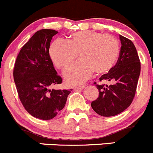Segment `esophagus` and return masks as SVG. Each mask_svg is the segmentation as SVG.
<instances>
[{
	"mask_svg": "<svg viewBox=\"0 0 153 153\" xmlns=\"http://www.w3.org/2000/svg\"><path fill=\"white\" fill-rule=\"evenodd\" d=\"M85 87V85H79V86H76V87L74 88V91H79V90H82Z\"/></svg>",
	"mask_w": 153,
	"mask_h": 153,
	"instance_id": "1",
	"label": "esophagus"
}]
</instances>
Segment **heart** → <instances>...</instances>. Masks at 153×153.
Listing matches in <instances>:
<instances>
[{
	"label": "heart",
	"mask_w": 153,
	"mask_h": 153,
	"mask_svg": "<svg viewBox=\"0 0 153 153\" xmlns=\"http://www.w3.org/2000/svg\"><path fill=\"white\" fill-rule=\"evenodd\" d=\"M120 53V44L115 38L92 30L76 32L68 42L56 39L50 48L51 59L59 69L69 67L79 54L80 61L65 72L69 85L84 82L94 71L97 74L109 72L117 64Z\"/></svg>",
	"instance_id": "obj_1"
}]
</instances>
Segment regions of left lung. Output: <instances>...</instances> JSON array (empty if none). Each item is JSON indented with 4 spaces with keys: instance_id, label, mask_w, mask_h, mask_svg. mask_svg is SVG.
<instances>
[{
    "instance_id": "left-lung-1",
    "label": "left lung",
    "mask_w": 153,
    "mask_h": 153,
    "mask_svg": "<svg viewBox=\"0 0 153 153\" xmlns=\"http://www.w3.org/2000/svg\"><path fill=\"white\" fill-rule=\"evenodd\" d=\"M121 42L118 61L100 81H111L113 84L97 85L99 97L91 102L94 111L103 117L123 112L131 105L137 88L140 73V62L137 51L131 40L120 35Z\"/></svg>"
}]
</instances>
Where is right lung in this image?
I'll return each instance as SVG.
<instances>
[{
	"label": "right lung",
	"mask_w": 153,
	"mask_h": 153,
	"mask_svg": "<svg viewBox=\"0 0 153 153\" xmlns=\"http://www.w3.org/2000/svg\"><path fill=\"white\" fill-rule=\"evenodd\" d=\"M58 32L43 29L36 32L22 47L15 63L13 77L19 99L29 114L51 120L65 107L71 90H56L62 77L49 54L53 36Z\"/></svg>",
	"instance_id": "add662e5"
}]
</instances>
